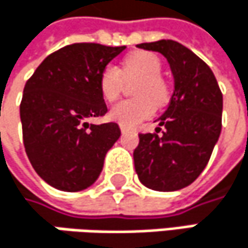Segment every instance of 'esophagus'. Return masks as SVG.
<instances>
[{
  "label": "esophagus",
  "mask_w": 248,
  "mask_h": 248,
  "mask_svg": "<svg viewBox=\"0 0 248 248\" xmlns=\"http://www.w3.org/2000/svg\"><path fill=\"white\" fill-rule=\"evenodd\" d=\"M121 130H122V133H127V132H130L132 129H130V127H127V126H124V124H121Z\"/></svg>",
  "instance_id": "obj_1"
}]
</instances>
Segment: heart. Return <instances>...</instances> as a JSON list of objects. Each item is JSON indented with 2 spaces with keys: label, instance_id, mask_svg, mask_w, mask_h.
<instances>
[{
  "label": "heart",
  "instance_id": "heart-1",
  "mask_svg": "<svg viewBox=\"0 0 248 248\" xmlns=\"http://www.w3.org/2000/svg\"><path fill=\"white\" fill-rule=\"evenodd\" d=\"M162 63L158 56L149 51H135L126 56L122 66H108L100 75V93L108 102H115L122 90L124 80L139 77L135 83V99H127L112 108L109 116L124 126H135L151 118L156 105L164 106L170 102V86L159 75Z\"/></svg>",
  "mask_w": 248,
  "mask_h": 248
}]
</instances>
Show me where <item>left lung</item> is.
<instances>
[{
    "label": "left lung",
    "instance_id": "1",
    "mask_svg": "<svg viewBox=\"0 0 248 248\" xmlns=\"http://www.w3.org/2000/svg\"><path fill=\"white\" fill-rule=\"evenodd\" d=\"M167 57L175 81L171 102L156 121L162 135L139 133L133 151L139 181L155 191H176L192 184L207 167L220 138L223 93L216 76L197 54L173 40L138 44Z\"/></svg>",
    "mask_w": 248,
    "mask_h": 248
}]
</instances>
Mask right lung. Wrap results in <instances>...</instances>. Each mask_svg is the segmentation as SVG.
<instances>
[{
  "label": "right lung",
  "instance_id": "add662e5",
  "mask_svg": "<svg viewBox=\"0 0 248 248\" xmlns=\"http://www.w3.org/2000/svg\"><path fill=\"white\" fill-rule=\"evenodd\" d=\"M124 50L70 44L47 56L27 80L20 105L23 142L32 168L48 185L76 192L99 178L121 129L115 122L89 124L87 119L108 112L100 75Z\"/></svg>",
  "mask_w": 248,
  "mask_h": 248
}]
</instances>
